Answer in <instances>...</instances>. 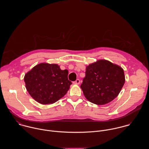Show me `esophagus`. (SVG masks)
Masks as SVG:
<instances>
[{
    "label": "esophagus",
    "mask_w": 149,
    "mask_h": 149,
    "mask_svg": "<svg viewBox=\"0 0 149 149\" xmlns=\"http://www.w3.org/2000/svg\"><path fill=\"white\" fill-rule=\"evenodd\" d=\"M73 83H74V84H79L80 83V80H79V79H77L75 81L73 82Z\"/></svg>",
    "instance_id": "34e87169"
}]
</instances>
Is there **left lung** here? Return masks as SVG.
<instances>
[{"label":"left lung","mask_w":149,"mask_h":149,"mask_svg":"<svg viewBox=\"0 0 149 149\" xmlns=\"http://www.w3.org/2000/svg\"><path fill=\"white\" fill-rule=\"evenodd\" d=\"M124 82V71L120 67L99 60L87 67L80 87L91 102L104 105L117 97Z\"/></svg>","instance_id":"left-lung-1"}]
</instances>
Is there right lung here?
Returning a JSON list of instances; mask_svg holds the SVG:
<instances>
[{
	"instance_id": "obj_1",
	"label": "right lung",
	"mask_w": 149,
	"mask_h": 149,
	"mask_svg": "<svg viewBox=\"0 0 149 149\" xmlns=\"http://www.w3.org/2000/svg\"><path fill=\"white\" fill-rule=\"evenodd\" d=\"M68 74V70H61L57 64L42 63L25 75L24 81L27 91L35 101L49 104L67 94L72 84Z\"/></svg>"
}]
</instances>
